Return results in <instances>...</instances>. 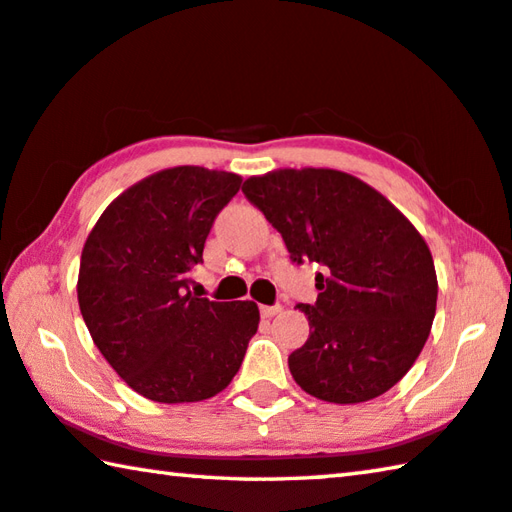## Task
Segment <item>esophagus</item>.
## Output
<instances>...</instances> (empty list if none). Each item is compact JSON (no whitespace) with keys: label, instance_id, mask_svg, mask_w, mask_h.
Segmentation results:
<instances>
[{"label":"esophagus","instance_id":"obj_1","mask_svg":"<svg viewBox=\"0 0 512 512\" xmlns=\"http://www.w3.org/2000/svg\"><path fill=\"white\" fill-rule=\"evenodd\" d=\"M259 311H262V316L264 318H273V316H277V314H280V311H282V307L280 305H273V307H268V305H264L262 309H259Z\"/></svg>","mask_w":512,"mask_h":512}]
</instances>
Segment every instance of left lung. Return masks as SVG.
<instances>
[{
	"mask_svg": "<svg viewBox=\"0 0 512 512\" xmlns=\"http://www.w3.org/2000/svg\"><path fill=\"white\" fill-rule=\"evenodd\" d=\"M241 189L293 262L323 266L316 305H298L309 339L289 357L296 384L332 404L391 391L420 357L436 316L427 241L384 194L339 169H275Z\"/></svg>",
	"mask_w": 512,
	"mask_h": 512,
	"instance_id": "8db88e82",
	"label": "left lung"
}]
</instances>
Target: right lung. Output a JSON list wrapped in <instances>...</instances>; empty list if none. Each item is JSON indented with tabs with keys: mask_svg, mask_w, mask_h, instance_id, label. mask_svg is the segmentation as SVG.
Listing matches in <instances>:
<instances>
[{
	"mask_svg": "<svg viewBox=\"0 0 512 512\" xmlns=\"http://www.w3.org/2000/svg\"><path fill=\"white\" fill-rule=\"evenodd\" d=\"M239 187L230 171L162 169L121 192L85 239L76 282L83 320L146 400H210L237 375L257 332L253 300L214 302L187 289L216 214Z\"/></svg>",
	"mask_w": 512,
	"mask_h": 512,
	"instance_id": "right-lung-1",
	"label": "right lung"
}]
</instances>
